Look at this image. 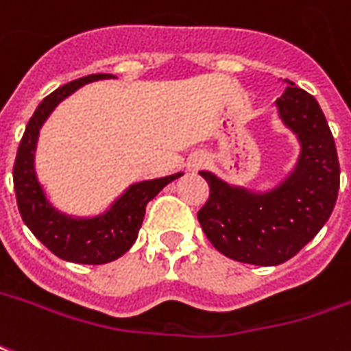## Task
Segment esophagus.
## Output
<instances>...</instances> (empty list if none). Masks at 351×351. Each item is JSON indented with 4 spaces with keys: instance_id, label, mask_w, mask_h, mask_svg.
Segmentation results:
<instances>
[{
    "instance_id": "1",
    "label": "esophagus",
    "mask_w": 351,
    "mask_h": 351,
    "mask_svg": "<svg viewBox=\"0 0 351 351\" xmlns=\"http://www.w3.org/2000/svg\"><path fill=\"white\" fill-rule=\"evenodd\" d=\"M201 163H203V159H199V161H197V163H195V165H197V167H199Z\"/></svg>"
}]
</instances>
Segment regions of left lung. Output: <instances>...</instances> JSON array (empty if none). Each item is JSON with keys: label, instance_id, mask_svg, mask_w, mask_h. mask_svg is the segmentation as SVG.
<instances>
[{"label": "left lung", "instance_id": "left-lung-1", "mask_svg": "<svg viewBox=\"0 0 351 351\" xmlns=\"http://www.w3.org/2000/svg\"><path fill=\"white\" fill-rule=\"evenodd\" d=\"M283 123L298 136L300 156L278 188L252 193L207 171L209 199L197 213L213 247L232 261L278 266L317 235L335 209L340 165L329 123L317 100L289 82L278 99Z\"/></svg>", "mask_w": 351, "mask_h": 351}]
</instances>
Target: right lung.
Here are the masks:
<instances>
[{"instance_id":"obj_1","label":"right lung","mask_w":351,"mask_h":351,"mask_svg":"<svg viewBox=\"0 0 351 351\" xmlns=\"http://www.w3.org/2000/svg\"><path fill=\"white\" fill-rule=\"evenodd\" d=\"M116 77L112 73H93L70 82L53 90L39 102L34 116L26 125L22 141L16 150L13 167L14 193L24 224L49 251L58 258L75 264H106L123 256L136 241V235L144 220L146 205L158 195L169 182L182 173L144 180L133 184L110 209L95 218H72L58 213L45 197L34 169V154L38 144L39 129L60 100L70 97L73 90L85 83Z\"/></svg>"}]
</instances>
